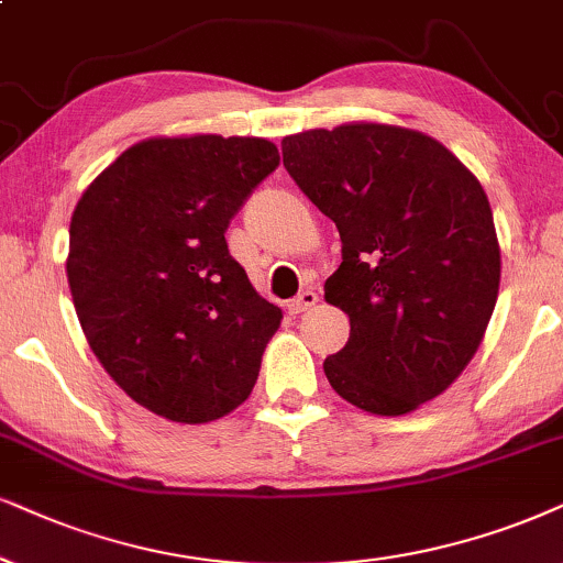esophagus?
Listing matches in <instances>:
<instances>
[{
	"mask_svg": "<svg viewBox=\"0 0 563 563\" xmlns=\"http://www.w3.org/2000/svg\"><path fill=\"white\" fill-rule=\"evenodd\" d=\"M317 301H319V296L314 294V290L306 288L294 298V301H288V311H290V314H301V311L311 309V306H314Z\"/></svg>",
	"mask_w": 563,
	"mask_h": 563,
	"instance_id": "34e87169",
	"label": "esophagus"
}]
</instances>
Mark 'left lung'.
<instances>
[{"label": "left lung", "instance_id": "8db88e82", "mask_svg": "<svg viewBox=\"0 0 563 563\" xmlns=\"http://www.w3.org/2000/svg\"><path fill=\"white\" fill-rule=\"evenodd\" d=\"M283 166L343 241L324 283L351 319L324 361L332 389L374 416L421 408L471 364L499 296L481 181L439 140L374 122L290 134Z\"/></svg>", "mask_w": 563, "mask_h": 563}]
</instances>
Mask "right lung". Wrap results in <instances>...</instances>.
<instances>
[{
	"mask_svg": "<svg viewBox=\"0 0 563 563\" xmlns=\"http://www.w3.org/2000/svg\"><path fill=\"white\" fill-rule=\"evenodd\" d=\"M280 163L262 137H153L82 191L67 280L90 351L134 402L176 423L252 395L283 311L254 290L225 231Z\"/></svg>",
	"mask_w": 563,
	"mask_h": 563,
	"instance_id": "add662e5",
	"label": "right lung"
}]
</instances>
